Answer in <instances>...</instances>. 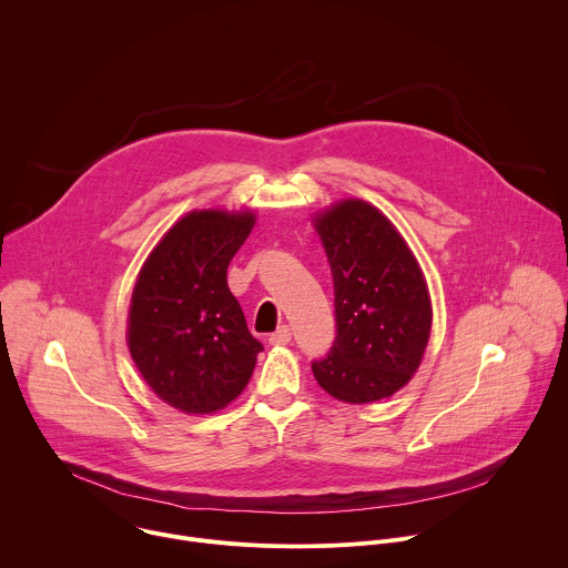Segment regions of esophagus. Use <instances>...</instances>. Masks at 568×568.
Segmentation results:
<instances>
[{
	"mask_svg": "<svg viewBox=\"0 0 568 568\" xmlns=\"http://www.w3.org/2000/svg\"><path fill=\"white\" fill-rule=\"evenodd\" d=\"M292 342V331L290 326H278L272 335H270V344L272 346H285Z\"/></svg>",
	"mask_w": 568,
	"mask_h": 568,
	"instance_id": "esophagus-1",
	"label": "esophagus"
}]
</instances>
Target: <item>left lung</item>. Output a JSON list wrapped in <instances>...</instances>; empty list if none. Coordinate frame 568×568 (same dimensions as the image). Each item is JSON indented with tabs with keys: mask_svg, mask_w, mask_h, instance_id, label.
<instances>
[{
	"mask_svg": "<svg viewBox=\"0 0 568 568\" xmlns=\"http://www.w3.org/2000/svg\"><path fill=\"white\" fill-rule=\"evenodd\" d=\"M314 229L333 272L337 337L312 373L342 402L384 399L414 377L429 342L425 274L390 220L364 200L333 204Z\"/></svg>",
	"mask_w": 568,
	"mask_h": 568,
	"instance_id": "8db88e82",
	"label": "left lung"
}]
</instances>
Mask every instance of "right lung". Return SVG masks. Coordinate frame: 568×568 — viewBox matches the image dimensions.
Returning <instances> with one entry per match:
<instances>
[{"instance_id":"right-lung-1","label":"right lung","mask_w":568,"mask_h":568,"mask_svg":"<svg viewBox=\"0 0 568 568\" xmlns=\"http://www.w3.org/2000/svg\"><path fill=\"white\" fill-rule=\"evenodd\" d=\"M254 222L252 211H191L139 272L128 348L148 386L184 414L224 409L263 351L226 285V267Z\"/></svg>"}]
</instances>
